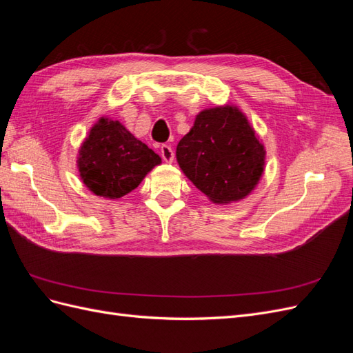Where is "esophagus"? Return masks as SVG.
Returning a JSON list of instances; mask_svg holds the SVG:
<instances>
[{
  "mask_svg": "<svg viewBox=\"0 0 353 353\" xmlns=\"http://www.w3.org/2000/svg\"><path fill=\"white\" fill-rule=\"evenodd\" d=\"M160 156H162V159L165 160L166 163H172V160H174V150H172V147L163 144L162 147H160Z\"/></svg>",
  "mask_w": 353,
  "mask_h": 353,
  "instance_id": "1",
  "label": "esophagus"
}]
</instances>
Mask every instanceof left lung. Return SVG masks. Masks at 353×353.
<instances>
[{
    "label": "left lung",
    "instance_id": "obj_1",
    "mask_svg": "<svg viewBox=\"0 0 353 353\" xmlns=\"http://www.w3.org/2000/svg\"><path fill=\"white\" fill-rule=\"evenodd\" d=\"M265 154L248 117L232 104L201 110L176 145L179 168L216 205L252 193L262 178Z\"/></svg>",
    "mask_w": 353,
    "mask_h": 353
}]
</instances>
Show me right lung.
Instances as JSON below:
<instances>
[{
	"mask_svg": "<svg viewBox=\"0 0 353 353\" xmlns=\"http://www.w3.org/2000/svg\"><path fill=\"white\" fill-rule=\"evenodd\" d=\"M77 162L91 193L112 200L131 193L162 159L119 121L103 116L81 144Z\"/></svg>",
	"mask_w": 353,
	"mask_h": 353,
	"instance_id": "obj_1",
	"label": "right lung"
}]
</instances>
